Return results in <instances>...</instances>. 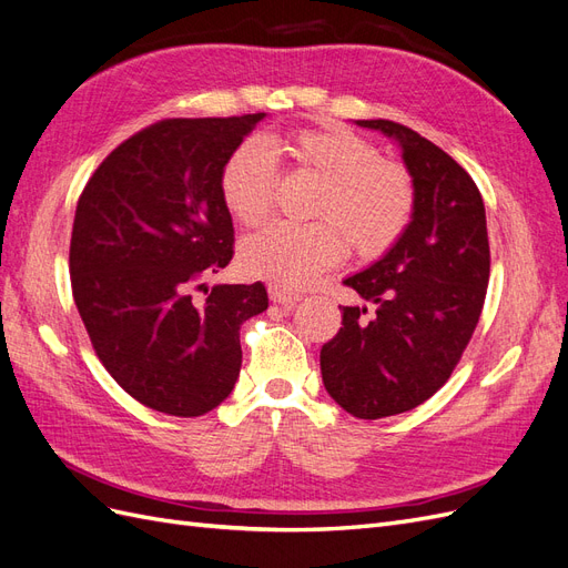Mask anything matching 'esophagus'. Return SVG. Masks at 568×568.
<instances>
[{
  "mask_svg": "<svg viewBox=\"0 0 568 568\" xmlns=\"http://www.w3.org/2000/svg\"><path fill=\"white\" fill-rule=\"evenodd\" d=\"M267 294H270V301H272V303H280L282 307H294V305L298 303V296L291 294V291H286V288L270 286Z\"/></svg>",
  "mask_w": 568,
  "mask_h": 568,
  "instance_id": "obj_1",
  "label": "esophagus"
}]
</instances>
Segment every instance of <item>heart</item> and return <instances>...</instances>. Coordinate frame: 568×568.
Instances as JSON below:
<instances>
[{
  "mask_svg": "<svg viewBox=\"0 0 568 568\" xmlns=\"http://www.w3.org/2000/svg\"><path fill=\"white\" fill-rule=\"evenodd\" d=\"M286 151L320 182L313 225H274L246 236L239 265L246 277L277 288H305L351 251L374 261L405 234L415 213V186L400 165L379 161L363 136L341 125L294 132L282 144L248 140L222 165L220 196L242 225H257L277 189L272 151Z\"/></svg>",
  "mask_w": 568,
  "mask_h": 568,
  "instance_id": "heart-1",
  "label": "heart"
}]
</instances>
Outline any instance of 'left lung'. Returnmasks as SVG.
Listing matches in <instances>:
<instances>
[{"instance_id":"left-lung-1","label":"left lung","mask_w":568,"mask_h":568,"mask_svg":"<svg viewBox=\"0 0 568 568\" xmlns=\"http://www.w3.org/2000/svg\"><path fill=\"white\" fill-rule=\"evenodd\" d=\"M398 144L415 186L405 234L343 284L376 305L343 307L322 346L326 393L357 419L400 415L450 379L476 329L490 277L486 209L478 186L448 153L393 120H355Z\"/></svg>"}]
</instances>
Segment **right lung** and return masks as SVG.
<instances>
[{
  "label": "right lung",
  "instance_id": "add662e5",
  "mask_svg": "<svg viewBox=\"0 0 568 568\" xmlns=\"http://www.w3.org/2000/svg\"><path fill=\"white\" fill-rule=\"evenodd\" d=\"M263 118L161 120L113 149L78 201V313L106 372L163 415L199 417L225 400L242 369L239 329L267 311L261 282L215 284L192 301L232 261L220 173Z\"/></svg>",
  "mask_w": 568,
  "mask_h": 568
}]
</instances>
